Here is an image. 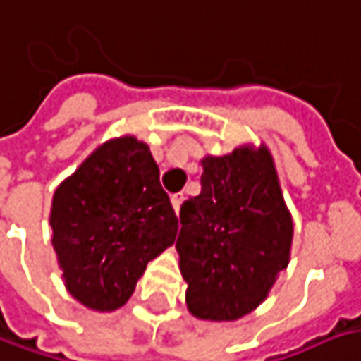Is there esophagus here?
<instances>
[{"label": "esophagus", "mask_w": 361, "mask_h": 361, "mask_svg": "<svg viewBox=\"0 0 361 361\" xmlns=\"http://www.w3.org/2000/svg\"><path fill=\"white\" fill-rule=\"evenodd\" d=\"M181 202H183V196H181V194H176V196H171V206H173L176 214H180Z\"/></svg>", "instance_id": "1"}]
</instances>
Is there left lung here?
Wrapping results in <instances>:
<instances>
[{"instance_id": "obj_1", "label": "left lung", "mask_w": 361, "mask_h": 361, "mask_svg": "<svg viewBox=\"0 0 361 361\" xmlns=\"http://www.w3.org/2000/svg\"><path fill=\"white\" fill-rule=\"evenodd\" d=\"M202 192L181 204L176 249L188 310L237 321L267 298L290 262L294 223L265 145L202 157Z\"/></svg>"}]
</instances>
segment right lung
Masks as SVG:
<instances>
[{"label": "right lung", "instance_id": "right-lung-1", "mask_svg": "<svg viewBox=\"0 0 361 361\" xmlns=\"http://www.w3.org/2000/svg\"><path fill=\"white\" fill-rule=\"evenodd\" d=\"M51 226L75 300L96 312L126 305L147 264L178 235L149 145L133 135L102 142L54 190Z\"/></svg>", "mask_w": 361, "mask_h": 361}]
</instances>
